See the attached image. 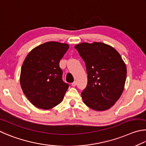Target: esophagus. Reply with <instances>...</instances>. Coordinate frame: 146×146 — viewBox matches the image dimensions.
Instances as JSON below:
<instances>
[{"label":"esophagus","instance_id":"obj_1","mask_svg":"<svg viewBox=\"0 0 146 146\" xmlns=\"http://www.w3.org/2000/svg\"><path fill=\"white\" fill-rule=\"evenodd\" d=\"M76 85H77V83H76V81H74V82L72 83V86H76Z\"/></svg>","mask_w":146,"mask_h":146}]
</instances>
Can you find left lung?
<instances>
[{"label":"left lung","mask_w":146,"mask_h":146,"mask_svg":"<svg viewBox=\"0 0 146 146\" xmlns=\"http://www.w3.org/2000/svg\"><path fill=\"white\" fill-rule=\"evenodd\" d=\"M86 65L88 83L82 93L86 106L96 111L113 106L122 95L127 69L120 54L101 42L81 43L75 46Z\"/></svg>","instance_id":"1"}]
</instances>
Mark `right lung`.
Segmentation results:
<instances>
[{"label": "right lung", "instance_id": "obj_1", "mask_svg": "<svg viewBox=\"0 0 146 146\" xmlns=\"http://www.w3.org/2000/svg\"><path fill=\"white\" fill-rule=\"evenodd\" d=\"M69 45L48 42L37 46L23 63L20 83L24 94L35 106L52 108L63 101L68 88L62 80L60 61Z\"/></svg>", "mask_w": 146, "mask_h": 146}]
</instances>
